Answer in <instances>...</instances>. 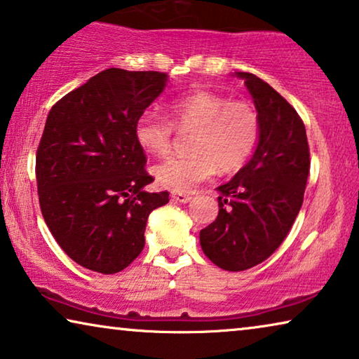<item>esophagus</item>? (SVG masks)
<instances>
[{
  "instance_id": "1",
  "label": "esophagus",
  "mask_w": 359,
  "mask_h": 359,
  "mask_svg": "<svg viewBox=\"0 0 359 359\" xmlns=\"http://www.w3.org/2000/svg\"><path fill=\"white\" fill-rule=\"evenodd\" d=\"M171 199L175 202H181V204H186L189 202L192 197L189 194H184V192H171Z\"/></svg>"
}]
</instances>
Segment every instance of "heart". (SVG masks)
<instances>
[{
	"instance_id": "b5f03b06",
	"label": "heart",
	"mask_w": 359,
	"mask_h": 359,
	"mask_svg": "<svg viewBox=\"0 0 359 359\" xmlns=\"http://www.w3.org/2000/svg\"><path fill=\"white\" fill-rule=\"evenodd\" d=\"M167 113L180 131H196L186 157H173L154 168L157 183L173 192H189L210 180L218 168L231 173L241 168L256 149L261 123L248 102L212 92H194L167 105ZM173 126L145 113L136 121L134 136L145 152L162 157L171 150Z\"/></svg>"
}]
</instances>
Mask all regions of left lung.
I'll use <instances>...</instances> for the list:
<instances>
[{
  "label": "left lung",
  "mask_w": 359,
  "mask_h": 359,
  "mask_svg": "<svg viewBox=\"0 0 359 359\" xmlns=\"http://www.w3.org/2000/svg\"><path fill=\"white\" fill-rule=\"evenodd\" d=\"M252 97L261 131L244 167L218 186V215L201 230V248L223 270L266 261L292 230L309 175L304 124L294 108L251 72H235Z\"/></svg>",
  "instance_id": "8db88e82"
}]
</instances>
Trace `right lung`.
Here are the masks:
<instances>
[{"mask_svg":"<svg viewBox=\"0 0 359 359\" xmlns=\"http://www.w3.org/2000/svg\"><path fill=\"white\" fill-rule=\"evenodd\" d=\"M157 71L110 67L51 108L41 134L37 188L41 215L61 249L100 273L126 269L144 249L150 212L168 192H149L136 121L165 90Z\"/></svg>","mask_w":359,"mask_h":359,"instance_id":"1","label":"right lung"}]
</instances>
